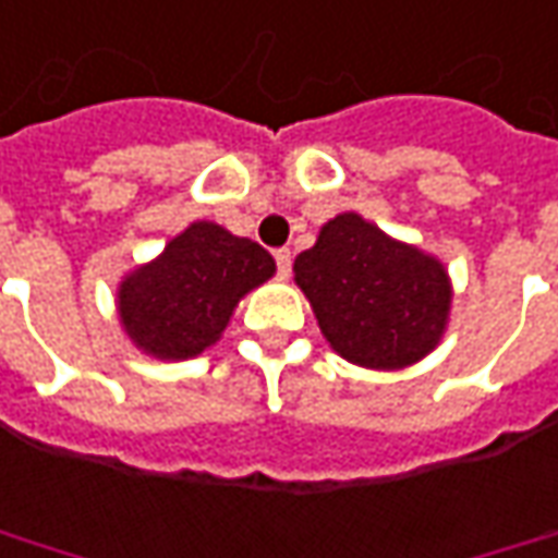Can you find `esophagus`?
I'll list each match as a JSON object with an SVG mask.
<instances>
[{
  "label": "esophagus",
  "instance_id": "34e87169",
  "mask_svg": "<svg viewBox=\"0 0 558 558\" xmlns=\"http://www.w3.org/2000/svg\"><path fill=\"white\" fill-rule=\"evenodd\" d=\"M275 263H278L280 278H290V268H293V256H290V250L287 247L275 250Z\"/></svg>",
  "mask_w": 558,
  "mask_h": 558
}]
</instances>
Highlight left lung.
Instances as JSON below:
<instances>
[{
    "mask_svg": "<svg viewBox=\"0 0 558 558\" xmlns=\"http://www.w3.org/2000/svg\"><path fill=\"white\" fill-rule=\"evenodd\" d=\"M293 271L327 342L351 363L400 369L446 329L452 293L442 265L357 214L329 219Z\"/></svg>",
    "mask_w": 558,
    "mask_h": 558,
    "instance_id": "1",
    "label": "left lung"
}]
</instances>
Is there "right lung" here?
I'll use <instances>...</instances> for the list:
<instances>
[{
	"instance_id": "right-lung-1",
	"label": "right lung",
	"mask_w": 558,
	"mask_h": 558,
	"mask_svg": "<svg viewBox=\"0 0 558 558\" xmlns=\"http://www.w3.org/2000/svg\"><path fill=\"white\" fill-rule=\"evenodd\" d=\"M275 275V259L247 238L195 222L119 290L121 324L136 348L161 360L201 354L219 339L238 299Z\"/></svg>"
}]
</instances>
